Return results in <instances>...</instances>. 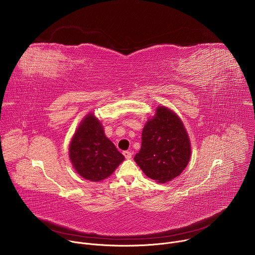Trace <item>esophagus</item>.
Returning a JSON list of instances; mask_svg holds the SVG:
<instances>
[{
    "label": "esophagus",
    "instance_id": "34e87169",
    "mask_svg": "<svg viewBox=\"0 0 255 255\" xmlns=\"http://www.w3.org/2000/svg\"><path fill=\"white\" fill-rule=\"evenodd\" d=\"M123 154H124V156H125L127 159H130V158L132 157V153H131L130 151H128V150H127V151H124Z\"/></svg>",
    "mask_w": 255,
    "mask_h": 255
}]
</instances>
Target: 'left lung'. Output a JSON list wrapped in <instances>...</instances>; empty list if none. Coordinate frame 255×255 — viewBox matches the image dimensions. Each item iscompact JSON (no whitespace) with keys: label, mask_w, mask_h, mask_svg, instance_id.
Returning <instances> with one entry per match:
<instances>
[{"label":"left lung","mask_w":255,"mask_h":255,"mask_svg":"<svg viewBox=\"0 0 255 255\" xmlns=\"http://www.w3.org/2000/svg\"><path fill=\"white\" fill-rule=\"evenodd\" d=\"M140 151L134 160L148 177L165 184L187 167L192 147L180 118L169 108L158 106L142 130Z\"/></svg>","instance_id":"8db88e82"}]
</instances>
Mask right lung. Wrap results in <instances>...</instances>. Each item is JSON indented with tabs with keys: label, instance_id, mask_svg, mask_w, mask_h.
Masks as SVG:
<instances>
[{
	"label": "right lung",
	"instance_id": "add662e5",
	"mask_svg": "<svg viewBox=\"0 0 255 255\" xmlns=\"http://www.w3.org/2000/svg\"><path fill=\"white\" fill-rule=\"evenodd\" d=\"M68 155L75 170L91 181L109 177L125 159L93 113L81 121L70 140Z\"/></svg>",
	"mask_w": 255,
	"mask_h": 255
}]
</instances>
